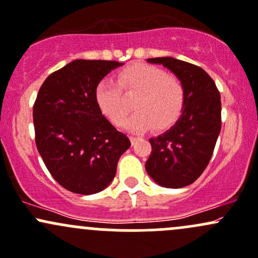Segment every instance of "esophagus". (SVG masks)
I'll use <instances>...</instances> for the list:
<instances>
[{
	"label": "esophagus",
	"instance_id": "1",
	"mask_svg": "<svg viewBox=\"0 0 258 258\" xmlns=\"http://www.w3.org/2000/svg\"><path fill=\"white\" fill-rule=\"evenodd\" d=\"M138 139H139V138H138V137H134V135H133V137H130V141H132L133 145H134V144L137 143V140H138Z\"/></svg>",
	"mask_w": 258,
	"mask_h": 258
}]
</instances>
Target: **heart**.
Returning a JSON list of instances; mask_svg holds the SVG:
<instances>
[{"label":"heart","mask_w":258,"mask_h":258,"mask_svg":"<svg viewBox=\"0 0 258 258\" xmlns=\"http://www.w3.org/2000/svg\"><path fill=\"white\" fill-rule=\"evenodd\" d=\"M96 102L113 123L119 124L132 109L137 112L123 123L125 129L145 130L171 126L181 115L185 103V87L181 80L148 63H135L124 69L114 80L104 79L97 85Z\"/></svg>","instance_id":"1"}]
</instances>
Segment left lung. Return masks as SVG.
Masks as SVG:
<instances>
[{
    "label": "left lung",
    "mask_w": 258,
    "mask_h": 258,
    "mask_svg": "<svg viewBox=\"0 0 258 258\" xmlns=\"http://www.w3.org/2000/svg\"><path fill=\"white\" fill-rule=\"evenodd\" d=\"M148 62L165 66L181 80L185 103L176 124L150 139L146 172L162 187H185L203 173L212 159L221 129L220 93L199 66L170 56L148 59Z\"/></svg>",
    "instance_id": "8db88e82"
}]
</instances>
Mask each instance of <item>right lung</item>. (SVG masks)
<instances>
[{
  "label": "right lung",
  "mask_w": 258,
  "mask_h": 258,
  "mask_svg": "<svg viewBox=\"0 0 258 258\" xmlns=\"http://www.w3.org/2000/svg\"><path fill=\"white\" fill-rule=\"evenodd\" d=\"M121 65L74 60L49 75L38 92L33 106L37 149L55 181L70 192L103 190L130 148L128 137L103 117L95 97L101 80Z\"/></svg>",
  "instance_id": "add662e5"
}]
</instances>
